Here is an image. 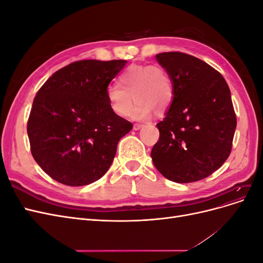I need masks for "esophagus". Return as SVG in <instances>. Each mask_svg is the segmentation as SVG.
I'll return each instance as SVG.
<instances>
[{
	"mask_svg": "<svg viewBox=\"0 0 263 263\" xmlns=\"http://www.w3.org/2000/svg\"><path fill=\"white\" fill-rule=\"evenodd\" d=\"M142 126H144V125H141V124H134L133 128H134V130H139Z\"/></svg>",
	"mask_w": 263,
	"mask_h": 263,
	"instance_id": "esophagus-1",
	"label": "esophagus"
}]
</instances>
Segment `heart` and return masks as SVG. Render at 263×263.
Wrapping results in <instances>:
<instances>
[{"instance_id":"1","label":"heart","mask_w":263,"mask_h":263,"mask_svg":"<svg viewBox=\"0 0 263 263\" xmlns=\"http://www.w3.org/2000/svg\"><path fill=\"white\" fill-rule=\"evenodd\" d=\"M117 85L106 89V100L112 112L119 116H128L133 108L132 98L137 103L132 117L145 121L156 112L163 114L171 105L174 97L172 79L159 65H133L117 78Z\"/></svg>"}]
</instances>
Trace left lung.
Returning <instances> with one entry per match:
<instances>
[{
    "instance_id": "1",
    "label": "left lung",
    "mask_w": 263,
    "mask_h": 263,
    "mask_svg": "<svg viewBox=\"0 0 263 263\" xmlns=\"http://www.w3.org/2000/svg\"><path fill=\"white\" fill-rule=\"evenodd\" d=\"M168 71L174 97L151 150L157 170L177 183L208 178L232 151L236 115L225 79L203 60L183 52L156 54Z\"/></svg>"
}]
</instances>
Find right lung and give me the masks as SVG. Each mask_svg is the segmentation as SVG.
I'll list each match as a JSON object with an SVG mask.
<instances>
[{
  "instance_id": "1",
  "label": "right lung",
  "mask_w": 263,
  "mask_h": 263,
  "mask_svg": "<svg viewBox=\"0 0 263 263\" xmlns=\"http://www.w3.org/2000/svg\"><path fill=\"white\" fill-rule=\"evenodd\" d=\"M126 60H82L54 72L36 94L27 134L35 161L50 178L87 185L109 169L119 139L133 128L106 100Z\"/></svg>"
}]
</instances>
